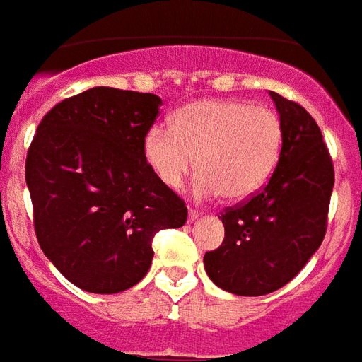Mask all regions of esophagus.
Segmentation results:
<instances>
[{
    "instance_id": "obj_1",
    "label": "esophagus",
    "mask_w": 362,
    "mask_h": 362,
    "mask_svg": "<svg viewBox=\"0 0 362 362\" xmlns=\"http://www.w3.org/2000/svg\"><path fill=\"white\" fill-rule=\"evenodd\" d=\"M199 218V213L194 209H189V222H196Z\"/></svg>"
}]
</instances>
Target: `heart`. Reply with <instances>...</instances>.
<instances>
[{
	"instance_id": "heart-1",
	"label": "heart",
	"mask_w": 362,
	"mask_h": 362,
	"mask_svg": "<svg viewBox=\"0 0 362 362\" xmlns=\"http://www.w3.org/2000/svg\"><path fill=\"white\" fill-rule=\"evenodd\" d=\"M284 141L280 115L265 106L205 99L175 110L170 129L151 127L141 140L144 160L170 190L198 168L192 194L228 202L254 196L267 183Z\"/></svg>"
}]
</instances>
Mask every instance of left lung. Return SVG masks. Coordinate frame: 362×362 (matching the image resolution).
I'll return each instance as SVG.
<instances>
[{
	"label": "left lung",
	"mask_w": 362,
	"mask_h": 362,
	"mask_svg": "<svg viewBox=\"0 0 362 362\" xmlns=\"http://www.w3.org/2000/svg\"><path fill=\"white\" fill-rule=\"evenodd\" d=\"M269 95L284 127L279 163L258 194L222 213L224 241L204 256L213 284L243 297L276 291L316 254L334 185L316 121L297 103L274 91Z\"/></svg>",
	"instance_id": "1"
}]
</instances>
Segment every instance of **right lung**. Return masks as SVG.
<instances>
[{
	"mask_svg": "<svg viewBox=\"0 0 362 362\" xmlns=\"http://www.w3.org/2000/svg\"><path fill=\"white\" fill-rule=\"evenodd\" d=\"M160 104L153 93L100 86L56 104L37 127L25 160L35 233L80 290L136 286L151 267L155 233L187 222L183 199L141 153Z\"/></svg>",
	"mask_w": 362,
	"mask_h": 362,
	"instance_id": "1",
	"label": "right lung"
}]
</instances>
